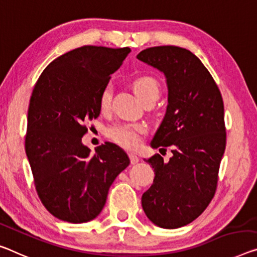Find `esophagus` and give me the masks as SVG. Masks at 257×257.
<instances>
[{
  "label": "esophagus",
  "mask_w": 257,
  "mask_h": 257,
  "mask_svg": "<svg viewBox=\"0 0 257 257\" xmlns=\"http://www.w3.org/2000/svg\"><path fill=\"white\" fill-rule=\"evenodd\" d=\"M130 161H131V164H137L138 162H139V157L137 155H134V154H130Z\"/></svg>",
  "instance_id": "34e87169"
}]
</instances>
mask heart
<instances>
[{
    "instance_id": "heart-1",
    "label": "heart",
    "mask_w": 257,
    "mask_h": 257,
    "mask_svg": "<svg viewBox=\"0 0 257 257\" xmlns=\"http://www.w3.org/2000/svg\"><path fill=\"white\" fill-rule=\"evenodd\" d=\"M133 88L137 96L144 101L148 97H159L160 86L152 77H140L133 82ZM112 97V85L106 84L101 90L98 105L101 110H108ZM106 134L121 147L126 149H137L139 147L145 128L137 124H116L106 130Z\"/></svg>"
}]
</instances>
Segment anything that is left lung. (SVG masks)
Listing matches in <instances>:
<instances>
[{
	"label": "left lung",
	"instance_id": "8db88e82",
	"mask_svg": "<svg viewBox=\"0 0 257 257\" xmlns=\"http://www.w3.org/2000/svg\"><path fill=\"white\" fill-rule=\"evenodd\" d=\"M137 58L167 79V111L151 146L173 147L168 162L159 154L145 159L155 177L142 194V209L157 226L178 228L202 214L215 195L226 145L223 98L206 66L187 49L152 47Z\"/></svg>",
	"mask_w": 257,
	"mask_h": 257
}]
</instances>
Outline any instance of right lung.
<instances>
[{
    "label": "right lung",
    "mask_w": 257,
    "mask_h": 257,
    "mask_svg": "<svg viewBox=\"0 0 257 257\" xmlns=\"http://www.w3.org/2000/svg\"><path fill=\"white\" fill-rule=\"evenodd\" d=\"M131 49L84 46L54 60L34 86L25 151L34 185L51 215L86 223L103 209L109 188L130 164L123 149L105 142L90 155L82 125L100 115L101 90Z\"/></svg>",
    "instance_id": "right-lung-1"
}]
</instances>
